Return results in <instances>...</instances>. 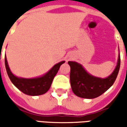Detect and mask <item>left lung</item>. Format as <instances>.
<instances>
[{
    "label": "left lung",
    "mask_w": 127,
    "mask_h": 127,
    "mask_svg": "<svg viewBox=\"0 0 127 127\" xmlns=\"http://www.w3.org/2000/svg\"><path fill=\"white\" fill-rule=\"evenodd\" d=\"M68 64L71 67L70 81L73 93L82 98L93 99L103 94L115 83L120 71V54L119 53L115 70L105 78L91 75L76 61H68Z\"/></svg>",
    "instance_id": "8db88e82"
}]
</instances>
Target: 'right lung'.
<instances>
[{"label":"right lung","mask_w":127,"mask_h":127,"mask_svg":"<svg viewBox=\"0 0 127 127\" xmlns=\"http://www.w3.org/2000/svg\"><path fill=\"white\" fill-rule=\"evenodd\" d=\"M63 61L55 64L49 71L44 75L33 78H25L21 77H17L12 73L7 64V58H5V64L7 73L10 81L17 88L27 95H43L49 90L54 78L56 75L60 66L64 64Z\"/></svg>","instance_id":"right-lung-1"}]
</instances>
